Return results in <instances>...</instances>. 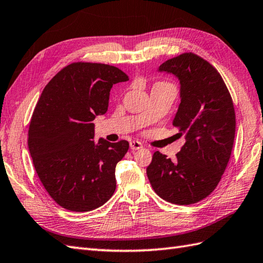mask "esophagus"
I'll return each mask as SVG.
<instances>
[{"mask_svg":"<svg viewBox=\"0 0 263 263\" xmlns=\"http://www.w3.org/2000/svg\"><path fill=\"white\" fill-rule=\"evenodd\" d=\"M130 148L132 150H139V149L142 148V144H141V142L136 141V140H134V141L130 142Z\"/></svg>","mask_w":263,"mask_h":263,"instance_id":"1","label":"esophagus"}]
</instances>
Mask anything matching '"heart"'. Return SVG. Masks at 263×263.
I'll return each mask as SVG.
<instances>
[{
    "label": "heart",
    "mask_w": 263,
    "mask_h": 263,
    "mask_svg": "<svg viewBox=\"0 0 263 263\" xmlns=\"http://www.w3.org/2000/svg\"><path fill=\"white\" fill-rule=\"evenodd\" d=\"M157 84H166V83H157Z\"/></svg>",
    "instance_id": "heart-1"
}]
</instances>
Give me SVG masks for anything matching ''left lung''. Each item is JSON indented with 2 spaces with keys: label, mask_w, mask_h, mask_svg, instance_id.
<instances>
[{
  "label": "left lung",
  "mask_w": 263,
  "mask_h": 263,
  "mask_svg": "<svg viewBox=\"0 0 263 263\" xmlns=\"http://www.w3.org/2000/svg\"><path fill=\"white\" fill-rule=\"evenodd\" d=\"M180 83V104L173 125L185 144L172 161L156 151L146 168L158 196L177 205L206 198L222 178L235 137L233 101L219 72L205 59L186 52L160 65Z\"/></svg>",
  "instance_id": "1"
}]
</instances>
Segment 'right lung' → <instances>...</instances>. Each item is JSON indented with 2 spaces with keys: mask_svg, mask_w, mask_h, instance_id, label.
I'll return each instance as SVG.
<instances>
[{
  "mask_svg": "<svg viewBox=\"0 0 263 263\" xmlns=\"http://www.w3.org/2000/svg\"><path fill=\"white\" fill-rule=\"evenodd\" d=\"M126 81L118 67L72 63L42 90L29 126V151L41 184L66 210L93 211L115 192V167L129 142L95 143L93 121L106 113L113 85Z\"/></svg>",
  "mask_w": 263,
  "mask_h": 263,
  "instance_id": "1",
  "label": "right lung"
}]
</instances>
